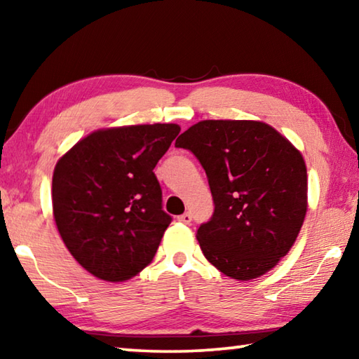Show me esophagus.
Returning <instances> with one entry per match:
<instances>
[{"instance_id":"1","label":"esophagus","mask_w":359,"mask_h":359,"mask_svg":"<svg viewBox=\"0 0 359 359\" xmlns=\"http://www.w3.org/2000/svg\"><path fill=\"white\" fill-rule=\"evenodd\" d=\"M177 220L182 222V223H185V224H190L191 214H190V212H185V214H182V215L177 217Z\"/></svg>"}]
</instances>
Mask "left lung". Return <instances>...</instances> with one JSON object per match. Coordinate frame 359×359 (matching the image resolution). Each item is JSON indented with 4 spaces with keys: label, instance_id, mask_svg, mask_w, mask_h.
<instances>
[{
    "label": "left lung",
    "instance_id": "obj_1",
    "mask_svg": "<svg viewBox=\"0 0 359 359\" xmlns=\"http://www.w3.org/2000/svg\"><path fill=\"white\" fill-rule=\"evenodd\" d=\"M175 147L190 150L209 180L214 214L196 233L204 257L236 280L271 271L294 244L307 212L299 150L252 120H203Z\"/></svg>",
    "mask_w": 359,
    "mask_h": 359
}]
</instances>
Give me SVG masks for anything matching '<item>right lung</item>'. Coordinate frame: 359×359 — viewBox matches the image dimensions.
<instances>
[{
    "label": "right lung",
    "instance_id": "1",
    "mask_svg": "<svg viewBox=\"0 0 359 359\" xmlns=\"http://www.w3.org/2000/svg\"><path fill=\"white\" fill-rule=\"evenodd\" d=\"M179 133L175 123L98 130L60 158L53 217L65 245L90 274L123 282L151 263L172 222L154 169Z\"/></svg>",
    "mask_w": 359,
    "mask_h": 359
}]
</instances>
